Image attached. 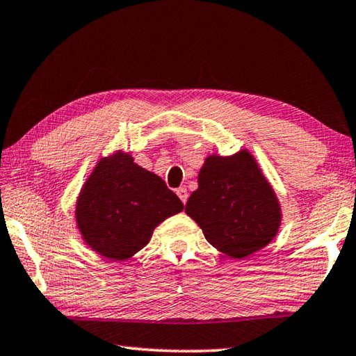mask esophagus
<instances>
[{"mask_svg": "<svg viewBox=\"0 0 356 356\" xmlns=\"http://www.w3.org/2000/svg\"><path fill=\"white\" fill-rule=\"evenodd\" d=\"M177 195L179 197V200L186 204V202H188V197H189L188 191H186L184 188H179V189H177Z\"/></svg>", "mask_w": 356, "mask_h": 356, "instance_id": "34e87169", "label": "esophagus"}]
</instances>
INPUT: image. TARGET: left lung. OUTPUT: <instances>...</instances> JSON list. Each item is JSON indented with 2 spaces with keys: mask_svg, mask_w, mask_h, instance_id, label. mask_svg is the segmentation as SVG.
I'll use <instances>...</instances> for the list:
<instances>
[{
  "mask_svg": "<svg viewBox=\"0 0 356 356\" xmlns=\"http://www.w3.org/2000/svg\"><path fill=\"white\" fill-rule=\"evenodd\" d=\"M186 213L211 245L238 259L269 244L282 220L275 192L245 149L207 158Z\"/></svg>",
  "mask_w": 356,
  "mask_h": 356,
  "instance_id": "1",
  "label": "left lung"
}]
</instances>
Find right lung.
<instances>
[{"label":"right lung","instance_id":"1","mask_svg":"<svg viewBox=\"0 0 356 356\" xmlns=\"http://www.w3.org/2000/svg\"><path fill=\"white\" fill-rule=\"evenodd\" d=\"M184 204L164 179L115 153L98 162L76 203L84 241L102 257L123 261L148 244L153 229Z\"/></svg>","mask_w":356,"mask_h":356}]
</instances>
